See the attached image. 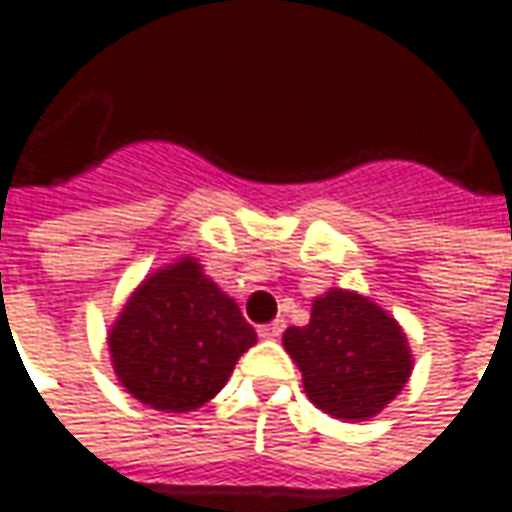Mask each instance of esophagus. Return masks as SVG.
I'll list each match as a JSON object with an SVG mask.
<instances>
[{"label":"esophagus","instance_id":"34e87169","mask_svg":"<svg viewBox=\"0 0 512 512\" xmlns=\"http://www.w3.org/2000/svg\"><path fill=\"white\" fill-rule=\"evenodd\" d=\"M283 320H274V323H266V326L257 328V334L263 337V340H277L280 334H283Z\"/></svg>","mask_w":512,"mask_h":512}]
</instances>
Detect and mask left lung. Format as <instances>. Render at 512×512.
Instances as JSON below:
<instances>
[{
  "mask_svg": "<svg viewBox=\"0 0 512 512\" xmlns=\"http://www.w3.org/2000/svg\"><path fill=\"white\" fill-rule=\"evenodd\" d=\"M306 397L334 419L365 422L405 388L414 371L408 337L365 294L328 289L311 300L309 326L283 334Z\"/></svg>",
  "mask_w": 512,
  "mask_h": 512,
  "instance_id": "obj_1",
  "label": "left lung"
}]
</instances>
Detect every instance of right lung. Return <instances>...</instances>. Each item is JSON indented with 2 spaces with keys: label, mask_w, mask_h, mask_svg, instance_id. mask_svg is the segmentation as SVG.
<instances>
[{
  "label": "right lung",
  "mask_w": 512,
  "mask_h": 512,
  "mask_svg": "<svg viewBox=\"0 0 512 512\" xmlns=\"http://www.w3.org/2000/svg\"><path fill=\"white\" fill-rule=\"evenodd\" d=\"M255 343L238 303L189 255L147 274L107 331L118 382L164 414L206 405Z\"/></svg>",
  "instance_id": "1"
}]
</instances>
